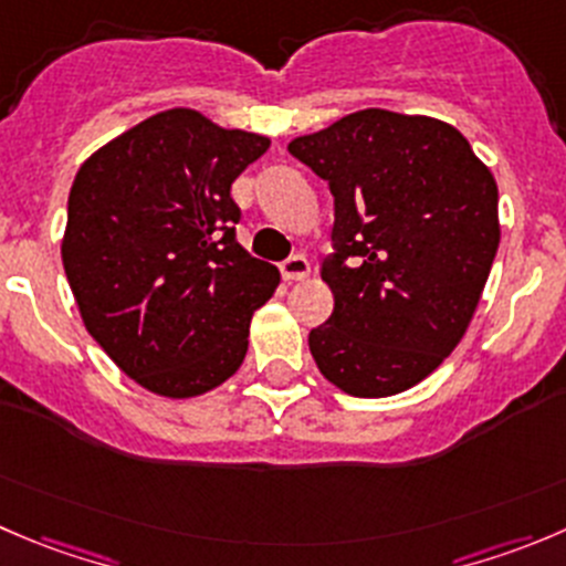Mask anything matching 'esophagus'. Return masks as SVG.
Wrapping results in <instances>:
<instances>
[{
    "instance_id": "1",
    "label": "esophagus",
    "mask_w": 566,
    "mask_h": 566,
    "mask_svg": "<svg viewBox=\"0 0 566 566\" xmlns=\"http://www.w3.org/2000/svg\"><path fill=\"white\" fill-rule=\"evenodd\" d=\"M282 276L287 279V282H301V279L310 276V262H306V256L295 254V256H290V260H284Z\"/></svg>"
}]
</instances>
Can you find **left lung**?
Returning a JSON list of instances; mask_svg holds the SVG:
<instances>
[{
    "mask_svg": "<svg viewBox=\"0 0 566 566\" xmlns=\"http://www.w3.org/2000/svg\"><path fill=\"white\" fill-rule=\"evenodd\" d=\"M287 149L334 196V254L321 265L334 312L310 332L317 367L356 398L415 387L484 293L501 243L495 177L446 120L378 107Z\"/></svg>",
    "mask_w": 566,
    "mask_h": 566,
    "instance_id": "left-lung-1",
    "label": "left lung"
}]
</instances>
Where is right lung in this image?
I'll list each match as a JSON object with an SVG mask.
<instances>
[{
    "mask_svg": "<svg viewBox=\"0 0 566 566\" xmlns=\"http://www.w3.org/2000/svg\"><path fill=\"white\" fill-rule=\"evenodd\" d=\"M268 146L174 107L102 146L71 185V293L91 337L151 392L193 398L243 365L279 271L234 240L229 190Z\"/></svg>",
    "mask_w": 566,
    "mask_h": 566,
    "instance_id": "1",
    "label": "right lung"
}]
</instances>
